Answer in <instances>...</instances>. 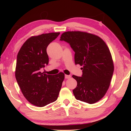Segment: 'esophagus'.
I'll list each match as a JSON object with an SVG mask.
<instances>
[{
	"instance_id": "esophagus-1",
	"label": "esophagus",
	"mask_w": 131,
	"mask_h": 131,
	"mask_svg": "<svg viewBox=\"0 0 131 131\" xmlns=\"http://www.w3.org/2000/svg\"><path fill=\"white\" fill-rule=\"evenodd\" d=\"M65 79H69L71 78V76L70 75H65Z\"/></svg>"
}]
</instances>
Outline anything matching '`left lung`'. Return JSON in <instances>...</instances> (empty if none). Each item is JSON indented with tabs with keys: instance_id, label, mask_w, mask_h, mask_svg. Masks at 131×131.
<instances>
[{
	"instance_id": "obj_1",
	"label": "left lung",
	"mask_w": 131,
	"mask_h": 131,
	"mask_svg": "<svg viewBox=\"0 0 131 131\" xmlns=\"http://www.w3.org/2000/svg\"><path fill=\"white\" fill-rule=\"evenodd\" d=\"M75 52V63L82 66V77L73 75L77 86L73 92L78 100L92 104L104 96L110 86L114 64L110 50L101 38L82 31L63 32L60 38Z\"/></svg>"
}]
</instances>
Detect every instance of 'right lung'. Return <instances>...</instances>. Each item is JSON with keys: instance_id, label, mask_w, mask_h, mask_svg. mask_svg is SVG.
I'll list each match as a JSON object with an SVG mask.
<instances>
[{"instance_id": "add662e5", "label": "right lung", "mask_w": 131, "mask_h": 131, "mask_svg": "<svg viewBox=\"0 0 131 131\" xmlns=\"http://www.w3.org/2000/svg\"><path fill=\"white\" fill-rule=\"evenodd\" d=\"M60 34L51 32L30 37L21 47L17 57V82L26 99L38 107L56 101L65 78L62 72L56 75L41 72L49 62L47 47Z\"/></svg>"}]
</instances>
